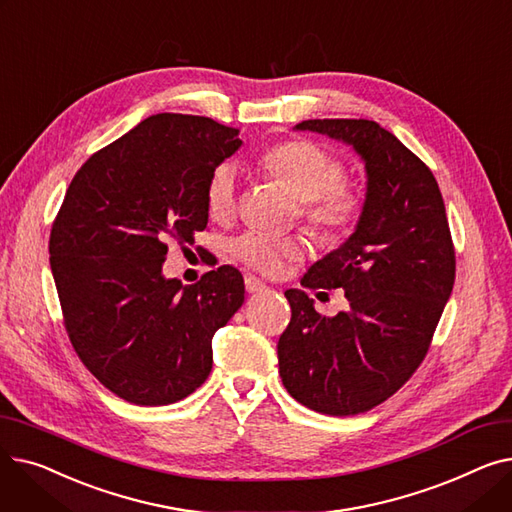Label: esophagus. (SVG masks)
<instances>
[{
    "label": "esophagus",
    "mask_w": 512,
    "mask_h": 512,
    "mask_svg": "<svg viewBox=\"0 0 512 512\" xmlns=\"http://www.w3.org/2000/svg\"><path fill=\"white\" fill-rule=\"evenodd\" d=\"M245 288H247V292L253 294V292H263L267 286L255 276H245Z\"/></svg>",
    "instance_id": "1"
}]
</instances>
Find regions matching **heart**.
Listing matches in <instances>:
<instances>
[{"mask_svg": "<svg viewBox=\"0 0 512 512\" xmlns=\"http://www.w3.org/2000/svg\"><path fill=\"white\" fill-rule=\"evenodd\" d=\"M259 168L278 180L299 199L301 218L326 240H340L361 224L367 199L359 186L346 182V166L321 145L292 139L267 149ZM205 205L213 220H228L238 205V176L230 164L215 166L205 186ZM232 255L255 272L276 276L288 261L307 255L309 245L301 234L270 236L247 230L230 242Z\"/></svg>", "mask_w": 512, "mask_h": 512, "instance_id": "obj_1", "label": "heart"}]
</instances>
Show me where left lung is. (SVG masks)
I'll list each match as a JSON object with an SVG mask.
<instances>
[{
	"label": "left lung",
	"mask_w": 512,
	"mask_h": 512,
	"mask_svg": "<svg viewBox=\"0 0 512 512\" xmlns=\"http://www.w3.org/2000/svg\"><path fill=\"white\" fill-rule=\"evenodd\" d=\"M365 159L367 207L355 234L301 284L344 288L351 311L326 317L303 290H286L290 324L278 340L288 394L311 411L346 417L382 405L423 363L454 286L456 255L438 182L373 120H303Z\"/></svg>",
	"instance_id": "obj_1"
}]
</instances>
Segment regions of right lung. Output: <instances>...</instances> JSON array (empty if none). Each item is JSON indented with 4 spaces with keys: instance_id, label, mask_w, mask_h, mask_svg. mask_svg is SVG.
Instances as JSON below:
<instances>
[{
    "instance_id": "obj_1",
    "label": "right lung",
    "mask_w": 512,
    "mask_h": 512,
    "mask_svg": "<svg viewBox=\"0 0 512 512\" xmlns=\"http://www.w3.org/2000/svg\"><path fill=\"white\" fill-rule=\"evenodd\" d=\"M238 132L205 116L155 114L80 166L51 224L68 338L95 378L132 405L193 394L211 371L213 334L245 301L232 265L184 288L161 276L168 240L193 245L205 230L209 174L240 147Z\"/></svg>"
}]
</instances>
